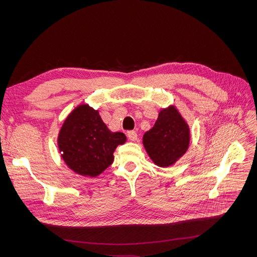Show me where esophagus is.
Returning a JSON list of instances; mask_svg holds the SVG:
<instances>
[{"label": "esophagus", "mask_w": 257, "mask_h": 257, "mask_svg": "<svg viewBox=\"0 0 257 257\" xmlns=\"http://www.w3.org/2000/svg\"><path fill=\"white\" fill-rule=\"evenodd\" d=\"M127 137L131 142H136L138 138V135L135 131H130V132H127Z\"/></svg>", "instance_id": "esophagus-1"}]
</instances>
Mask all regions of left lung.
Returning <instances> with one entry per match:
<instances>
[{
	"mask_svg": "<svg viewBox=\"0 0 257 257\" xmlns=\"http://www.w3.org/2000/svg\"><path fill=\"white\" fill-rule=\"evenodd\" d=\"M190 126L174 105L160 110L158 120L144 134L145 149L155 165H174L186 153L190 146Z\"/></svg>",
	"mask_w": 257,
	"mask_h": 257,
	"instance_id": "1",
	"label": "left lung"
}]
</instances>
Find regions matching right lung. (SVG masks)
<instances>
[{"mask_svg": "<svg viewBox=\"0 0 257 257\" xmlns=\"http://www.w3.org/2000/svg\"><path fill=\"white\" fill-rule=\"evenodd\" d=\"M126 142L121 132H111L98 110L80 104L68 113L60 128L58 148L61 158L74 173L95 178L113 162V152Z\"/></svg>", "mask_w": 257, "mask_h": 257, "instance_id": "add662e5", "label": "right lung"}]
</instances>
